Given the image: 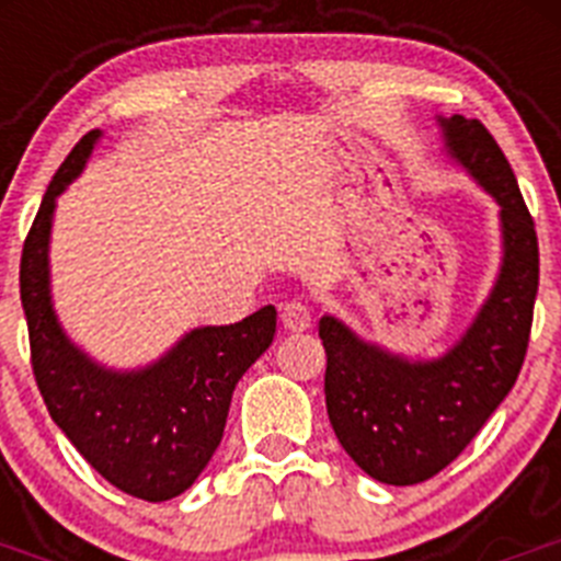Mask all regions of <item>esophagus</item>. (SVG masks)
Instances as JSON below:
<instances>
[{
    "label": "esophagus",
    "instance_id": "esophagus-1",
    "mask_svg": "<svg viewBox=\"0 0 561 561\" xmlns=\"http://www.w3.org/2000/svg\"><path fill=\"white\" fill-rule=\"evenodd\" d=\"M280 323H284L286 331L291 334H300V331H309L311 329V311L309 306L300 304V300H289L280 311Z\"/></svg>",
    "mask_w": 561,
    "mask_h": 561
}]
</instances>
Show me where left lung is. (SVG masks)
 <instances>
[{
    "label": "left lung",
    "mask_w": 561,
    "mask_h": 561,
    "mask_svg": "<svg viewBox=\"0 0 561 561\" xmlns=\"http://www.w3.org/2000/svg\"><path fill=\"white\" fill-rule=\"evenodd\" d=\"M453 160L500 205L503 264L474 323L438 359L410 362L359 340L336 317L320 320L325 408L362 472L413 485L447 469L517 381L539 289V244L517 176L480 121L438 117Z\"/></svg>",
    "instance_id": "obj_1"
}]
</instances>
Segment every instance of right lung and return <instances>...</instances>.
Segmentation results:
<instances>
[{"label": "right lung", "instance_id": "add662e5", "mask_svg": "<svg viewBox=\"0 0 561 561\" xmlns=\"http://www.w3.org/2000/svg\"><path fill=\"white\" fill-rule=\"evenodd\" d=\"M101 131L83 134L44 193L24 238L19 286L30 362L49 415L98 474L131 497L162 503L199 478L225 435L238 379L275 336V306L232 325L182 336L142 370H108L69 342L49 300L56 199L87 165Z\"/></svg>", "mask_w": 561, "mask_h": 561}]
</instances>
